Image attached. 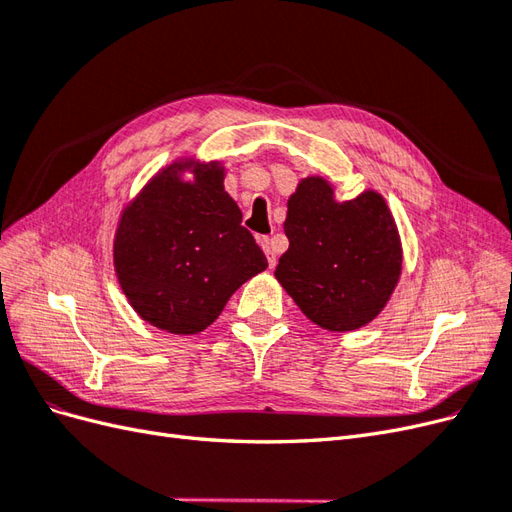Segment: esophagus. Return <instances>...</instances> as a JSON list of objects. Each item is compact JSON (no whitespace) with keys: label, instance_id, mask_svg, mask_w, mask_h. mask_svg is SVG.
Returning a JSON list of instances; mask_svg holds the SVG:
<instances>
[{"label":"esophagus","instance_id":"obj_1","mask_svg":"<svg viewBox=\"0 0 512 512\" xmlns=\"http://www.w3.org/2000/svg\"><path fill=\"white\" fill-rule=\"evenodd\" d=\"M260 245H262V250H265V254H267L269 267H275L277 256H275V252H273V243H271V239H269V237H260Z\"/></svg>","mask_w":512,"mask_h":512}]
</instances>
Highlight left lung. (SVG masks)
Wrapping results in <instances>:
<instances>
[{"instance_id":"obj_1","label":"left lung","mask_w":512,"mask_h":512,"mask_svg":"<svg viewBox=\"0 0 512 512\" xmlns=\"http://www.w3.org/2000/svg\"><path fill=\"white\" fill-rule=\"evenodd\" d=\"M288 250L275 277L301 312L329 331L374 320L401 273V245L380 194L335 203L331 185L307 177L288 200Z\"/></svg>"}]
</instances>
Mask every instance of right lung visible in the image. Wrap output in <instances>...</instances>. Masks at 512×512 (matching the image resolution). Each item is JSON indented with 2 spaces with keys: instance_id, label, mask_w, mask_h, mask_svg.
Masks as SVG:
<instances>
[{
  "instance_id": "right-lung-1",
  "label": "right lung",
  "mask_w": 512,
  "mask_h": 512,
  "mask_svg": "<svg viewBox=\"0 0 512 512\" xmlns=\"http://www.w3.org/2000/svg\"><path fill=\"white\" fill-rule=\"evenodd\" d=\"M173 164L123 211L115 269L132 307L153 327L190 335L207 329L267 258L224 192L218 164L194 166V183Z\"/></svg>"
}]
</instances>
